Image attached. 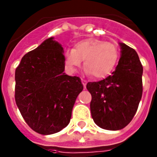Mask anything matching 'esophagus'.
Returning a JSON list of instances; mask_svg holds the SVG:
<instances>
[{
	"mask_svg": "<svg viewBox=\"0 0 157 157\" xmlns=\"http://www.w3.org/2000/svg\"><path fill=\"white\" fill-rule=\"evenodd\" d=\"M81 82H82V84H83L84 88H86V80H84V79H81Z\"/></svg>",
	"mask_w": 157,
	"mask_h": 157,
	"instance_id": "obj_1",
	"label": "esophagus"
}]
</instances>
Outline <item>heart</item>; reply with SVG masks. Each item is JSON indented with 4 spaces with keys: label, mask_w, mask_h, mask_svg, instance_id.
Returning a JSON list of instances; mask_svg holds the SVG:
<instances>
[{
    "label": "heart",
    "mask_w": 157,
    "mask_h": 157,
    "mask_svg": "<svg viewBox=\"0 0 157 157\" xmlns=\"http://www.w3.org/2000/svg\"><path fill=\"white\" fill-rule=\"evenodd\" d=\"M119 50L115 44L96 38H87L79 41L73 50L65 53V65L70 72H75L84 60L86 73L96 79L108 76L116 66Z\"/></svg>",
    "instance_id": "1"
}]
</instances>
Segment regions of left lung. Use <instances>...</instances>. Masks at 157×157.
<instances>
[{
	"mask_svg": "<svg viewBox=\"0 0 157 157\" xmlns=\"http://www.w3.org/2000/svg\"><path fill=\"white\" fill-rule=\"evenodd\" d=\"M121 56L112 75L88 82L91 116L102 129L119 130L131 121L143 94V66L134 49L119 43Z\"/></svg>",
	"mask_w": 157,
	"mask_h": 157,
	"instance_id": "1",
	"label": "left lung"
}]
</instances>
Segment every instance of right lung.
Returning a JSON list of instances; mask_svg holds the SVG:
<instances>
[{
  "label": "right lung",
  "instance_id": "1",
  "mask_svg": "<svg viewBox=\"0 0 157 157\" xmlns=\"http://www.w3.org/2000/svg\"><path fill=\"white\" fill-rule=\"evenodd\" d=\"M63 48L48 38L22 58L15 70V102L26 123L38 134H55L69 124L77 96L78 76L64 73Z\"/></svg>",
  "mask_w": 157,
  "mask_h": 157
}]
</instances>
